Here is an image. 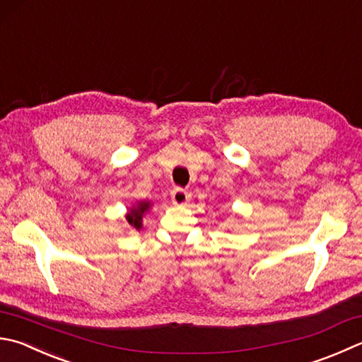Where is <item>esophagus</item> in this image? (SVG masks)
<instances>
[{
    "label": "esophagus",
    "instance_id": "esophagus-1",
    "mask_svg": "<svg viewBox=\"0 0 362 362\" xmlns=\"http://www.w3.org/2000/svg\"><path fill=\"white\" fill-rule=\"evenodd\" d=\"M172 202L176 206H184L189 202V194L182 189H175L172 190Z\"/></svg>",
    "mask_w": 362,
    "mask_h": 362
}]
</instances>
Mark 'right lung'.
I'll return each instance as SVG.
<instances>
[{
    "mask_svg": "<svg viewBox=\"0 0 362 362\" xmlns=\"http://www.w3.org/2000/svg\"><path fill=\"white\" fill-rule=\"evenodd\" d=\"M151 202L140 200L129 208V213L126 214L127 222L132 225L134 228L140 230L143 227V216H145L149 209H151Z\"/></svg>",
    "mask_w": 362,
    "mask_h": 362,
    "instance_id": "right-lung-1",
    "label": "right lung"
}]
</instances>
